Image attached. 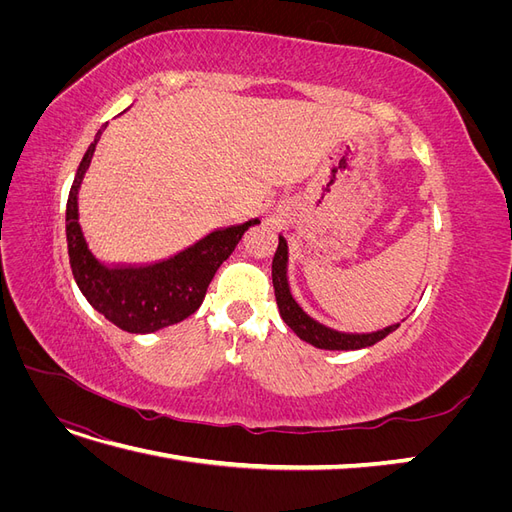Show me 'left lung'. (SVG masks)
Returning a JSON list of instances; mask_svg holds the SVG:
<instances>
[{
    "label": "left lung",
    "mask_w": 512,
    "mask_h": 512,
    "mask_svg": "<svg viewBox=\"0 0 512 512\" xmlns=\"http://www.w3.org/2000/svg\"><path fill=\"white\" fill-rule=\"evenodd\" d=\"M286 271H288V243L280 235V245H277V252L273 256L275 301H277V307H280L282 320L307 344L322 350H361V348L378 344L380 339H384L399 327V324H391V327L376 333H342V331L324 327V324H320L312 316H307L303 312V307L294 301L288 286Z\"/></svg>",
    "instance_id": "obj_1"
}]
</instances>
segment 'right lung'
Here are the masks:
<instances>
[{
	"mask_svg": "<svg viewBox=\"0 0 512 512\" xmlns=\"http://www.w3.org/2000/svg\"><path fill=\"white\" fill-rule=\"evenodd\" d=\"M102 130L96 134L76 170L66 207V237L70 267L89 305L128 333H153L192 316L222 262L235 252L243 232L260 224L213 230L177 256L147 267H106L91 254L79 224V188L94 158Z\"/></svg>",
	"mask_w": 512,
	"mask_h": 512,
	"instance_id": "obj_1",
	"label": "right lung"
}]
</instances>
